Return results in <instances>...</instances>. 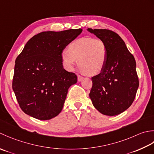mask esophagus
Masks as SVG:
<instances>
[{
	"instance_id": "esophagus-1",
	"label": "esophagus",
	"mask_w": 154,
	"mask_h": 154,
	"mask_svg": "<svg viewBox=\"0 0 154 154\" xmlns=\"http://www.w3.org/2000/svg\"><path fill=\"white\" fill-rule=\"evenodd\" d=\"M83 77L82 76H80V75H78V80L79 81V82H80L83 79Z\"/></svg>"
}]
</instances>
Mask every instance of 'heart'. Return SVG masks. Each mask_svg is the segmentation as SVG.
I'll return each mask as SVG.
<instances>
[{"label":"heart","mask_w":154,"mask_h":154,"mask_svg":"<svg viewBox=\"0 0 154 154\" xmlns=\"http://www.w3.org/2000/svg\"><path fill=\"white\" fill-rule=\"evenodd\" d=\"M68 52L62 53L65 67L72 70L78 62L82 71L90 76L98 74L105 67L108 59V47L103 40L92 37H82L68 46Z\"/></svg>","instance_id":"heart-1"}]
</instances>
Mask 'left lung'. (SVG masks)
Returning <instances> with one entry per match:
<instances>
[{
  "label": "left lung",
  "instance_id": "left-lung-1",
  "mask_svg": "<svg viewBox=\"0 0 154 154\" xmlns=\"http://www.w3.org/2000/svg\"><path fill=\"white\" fill-rule=\"evenodd\" d=\"M105 42L108 59L99 74L92 77L90 98L102 114L116 116L133 103L139 86L136 64L124 40L117 33L108 29H88Z\"/></svg>",
  "mask_w": 154,
  "mask_h": 154
}]
</instances>
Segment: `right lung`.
Wrapping results in <instances>:
<instances>
[{"instance_id": "1", "label": "right lung", "mask_w": 154, "mask_h": 154, "mask_svg": "<svg viewBox=\"0 0 154 154\" xmlns=\"http://www.w3.org/2000/svg\"><path fill=\"white\" fill-rule=\"evenodd\" d=\"M82 32L44 31L24 46L15 60L12 89L25 114L47 120L62 111L68 88L77 82L76 75L64 69L62 53Z\"/></svg>"}]
</instances>
